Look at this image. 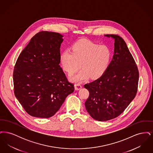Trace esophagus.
<instances>
[{
  "mask_svg": "<svg viewBox=\"0 0 153 153\" xmlns=\"http://www.w3.org/2000/svg\"><path fill=\"white\" fill-rule=\"evenodd\" d=\"M74 88H75V89H76V90L78 91V90H79V89H80L82 88V86H81V85L80 84H79V83H76V84H74Z\"/></svg>",
  "mask_w": 153,
  "mask_h": 153,
  "instance_id": "34e87169",
  "label": "esophagus"
}]
</instances>
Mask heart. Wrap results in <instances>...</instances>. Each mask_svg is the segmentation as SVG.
Returning a JSON list of instances; mask_svg holds the SVG:
<instances>
[{
    "label": "heart",
    "mask_w": 153,
    "mask_h": 153,
    "mask_svg": "<svg viewBox=\"0 0 153 153\" xmlns=\"http://www.w3.org/2000/svg\"><path fill=\"white\" fill-rule=\"evenodd\" d=\"M112 53L106 45H100L87 40H80L73 45L72 51L66 50L60 55L64 69L69 74L76 72L81 66L83 69L71 76L74 82H80L102 76L109 65Z\"/></svg>",
    "instance_id": "obj_1"
}]
</instances>
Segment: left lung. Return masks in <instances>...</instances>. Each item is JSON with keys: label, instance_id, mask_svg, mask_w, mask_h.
Wrapping results in <instances>:
<instances>
[{"label": "left lung", "instance_id": "8db88e82", "mask_svg": "<svg viewBox=\"0 0 153 153\" xmlns=\"http://www.w3.org/2000/svg\"><path fill=\"white\" fill-rule=\"evenodd\" d=\"M104 36L115 39L112 59L100 77L84 85L89 92L85 108L98 121L109 120L123 113L135 97L138 85V69L123 39Z\"/></svg>", "mask_w": 153, "mask_h": 153}]
</instances>
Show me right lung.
I'll use <instances>...</instances> for the list:
<instances>
[{"label":"right lung","mask_w":153,"mask_h":153,"mask_svg":"<svg viewBox=\"0 0 153 153\" xmlns=\"http://www.w3.org/2000/svg\"><path fill=\"white\" fill-rule=\"evenodd\" d=\"M62 36L40 31L33 36L19 54L15 65V96L32 117L53 116L74 89L60 63Z\"/></svg>","instance_id":"obj_1"}]
</instances>
